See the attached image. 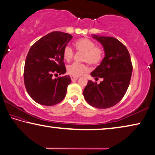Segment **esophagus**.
I'll use <instances>...</instances> for the list:
<instances>
[{"label": "esophagus", "mask_w": 155, "mask_h": 155, "mask_svg": "<svg viewBox=\"0 0 155 155\" xmlns=\"http://www.w3.org/2000/svg\"><path fill=\"white\" fill-rule=\"evenodd\" d=\"M78 78V77H73V76H71V81H74L77 80Z\"/></svg>", "instance_id": "1"}]
</instances>
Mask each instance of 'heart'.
<instances>
[{
    "mask_svg": "<svg viewBox=\"0 0 155 155\" xmlns=\"http://www.w3.org/2000/svg\"><path fill=\"white\" fill-rule=\"evenodd\" d=\"M76 49L84 52L82 61L87 62L91 65H97L104 58L102 48L95 46V43L88 38H81L75 41ZM63 55L66 61H70L74 56V50L70 45L64 47ZM88 68L84 63H74L68 67V72L73 77H79L87 72Z\"/></svg>",
    "mask_w": 155,
    "mask_h": 155,
    "instance_id": "b5f03b06",
    "label": "heart"
}]
</instances>
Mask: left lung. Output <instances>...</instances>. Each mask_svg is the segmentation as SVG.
I'll list each match as a JSON object with an SVG mask.
<instances>
[{"label": "left lung", "instance_id": "8db88e82", "mask_svg": "<svg viewBox=\"0 0 155 155\" xmlns=\"http://www.w3.org/2000/svg\"><path fill=\"white\" fill-rule=\"evenodd\" d=\"M92 38L103 46L105 56L91 75L104 80L100 84L89 80L84 96L92 107L110 108L117 104L127 91L133 69L131 57L127 47L117 39L97 35Z\"/></svg>", "mask_w": 155, "mask_h": 155}]
</instances>
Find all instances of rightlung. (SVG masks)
I'll use <instances>...</instances> for the list:
<instances>
[{
    "label": "right lung",
    "instance_id": "1",
    "mask_svg": "<svg viewBox=\"0 0 155 155\" xmlns=\"http://www.w3.org/2000/svg\"><path fill=\"white\" fill-rule=\"evenodd\" d=\"M72 36L54 31L37 41L30 48L25 62L24 84L31 97L41 105L53 106L64 100L70 76L57 78L54 74H64L63 49Z\"/></svg>",
    "mask_w": 155,
    "mask_h": 155
}]
</instances>
